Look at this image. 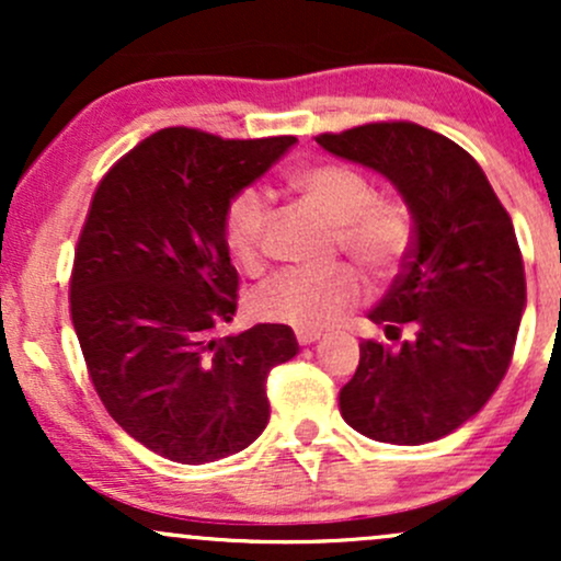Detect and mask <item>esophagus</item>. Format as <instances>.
<instances>
[{"label":"esophagus","instance_id":"34e87169","mask_svg":"<svg viewBox=\"0 0 561 561\" xmlns=\"http://www.w3.org/2000/svg\"><path fill=\"white\" fill-rule=\"evenodd\" d=\"M295 337H298L300 345H313V343H317V340H321V332H317V330H298V332H295Z\"/></svg>","mask_w":561,"mask_h":561}]
</instances>
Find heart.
I'll list each match as a JSON object with an SVG mask.
<instances>
[{"instance_id":"heart-1","label":"heart","mask_w":561,"mask_h":561,"mask_svg":"<svg viewBox=\"0 0 561 561\" xmlns=\"http://www.w3.org/2000/svg\"><path fill=\"white\" fill-rule=\"evenodd\" d=\"M289 195L332 224L334 250L356 263L375 282L398 272L414 224L403 199L375 195V184L362 171L340 163H311L285 176ZM268 208L259 192L244 190L224 210V244L242 272H255L263 261ZM364 282L353 268L332 272H282L255 293V311L295 330H327L364 300Z\"/></svg>"}]
</instances>
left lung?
Returning a JSON list of instances; mask_svg holds the SVG:
<instances>
[{
	"label": "left lung",
	"mask_w": 561,
	"mask_h": 561,
	"mask_svg": "<svg viewBox=\"0 0 561 561\" xmlns=\"http://www.w3.org/2000/svg\"><path fill=\"white\" fill-rule=\"evenodd\" d=\"M317 141L388 176L414 218L403 272L369 313L392 345H358L340 414L379 443L440 440L478 414L512 362L525 308L512 218L478 160L420 124L377 121Z\"/></svg>",
	"instance_id": "obj_1"
}]
</instances>
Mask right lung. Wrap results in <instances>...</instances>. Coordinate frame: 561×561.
I'll list each match as a JSON object with an SVG mask.
<instances>
[{
  "label": "right lung",
  "instance_id": "right-lung-1",
  "mask_svg": "<svg viewBox=\"0 0 561 561\" xmlns=\"http://www.w3.org/2000/svg\"><path fill=\"white\" fill-rule=\"evenodd\" d=\"M293 145L160 128L89 203L70 319L105 411L163 459L208 465L248 448L268 422V371L298 353L287 324L218 334L240 287L224 210Z\"/></svg>",
  "mask_w": 561,
  "mask_h": 561
}]
</instances>
